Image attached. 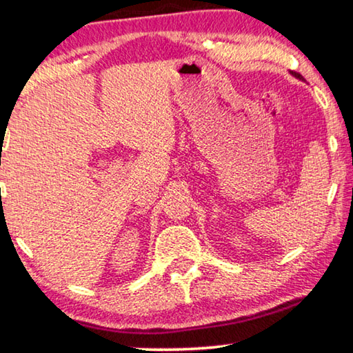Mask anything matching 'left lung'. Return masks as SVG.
<instances>
[{
	"label": "left lung",
	"mask_w": 353,
	"mask_h": 353,
	"mask_svg": "<svg viewBox=\"0 0 353 353\" xmlns=\"http://www.w3.org/2000/svg\"><path fill=\"white\" fill-rule=\"evenodd\" d=\"M292 75H294V77H296V79H300V80H303V77H301V75L300 74H298V72H294V70H292V72H290Z\"/></svg>",
	"instance_id": "left-lung-1"
}]
</instances>
